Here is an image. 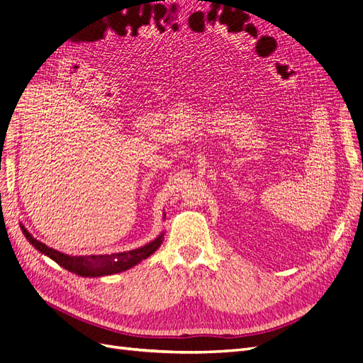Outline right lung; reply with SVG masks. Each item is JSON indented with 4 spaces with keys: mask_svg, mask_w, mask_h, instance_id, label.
Listing matches in <instances>:
<instances>
[{
    "mask_svg": "<svg viewBox=\"0 0 363 363\" xmlns=\"http://www.w3.org/2000/svg\"><path fill=\"white\" fill-rule=\"evenodd\" d=\"M21 230L26 235L28 242L39 250L43 255L52 259L56 263H59L60 267L65 269H68L71 272L79 274V276L83 277H100V276H108V274H115L119 271H125L131 268L140 260L147 259L155 252L159 245L162 244V235L152 240L151 244L140 247L138 250L128 251V252H115V255H101V256H67L60 251L52 250L47 247L45 244L39 242L38 239L33 238L24 225H21Z\"/></svg>",
    "mask_w": 363,
    "mask_h": 363,
    "instance_id": "obj_1",
    "label": "right lung"
}]
</instances>
